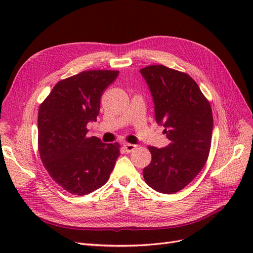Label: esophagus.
Returning a JSON list of instances; mask_svg holds the SVG:
<instances>
[{"label":"esophagus","instance_id":"esophagus-1","mask_svg":"<svg viewBox=\"0 0 253 253\" xmlns=\"http://www.w3.org/2000/svg\"><path fill=\"white\" fill-rule=\"evenodd\" d=\"M124 148H125V150L127 153H131V152H133L137 148V145L136 144H132V143H125L124 144Z\"/></svg>","mask_w":253,"mask_h":253}]
</instances>
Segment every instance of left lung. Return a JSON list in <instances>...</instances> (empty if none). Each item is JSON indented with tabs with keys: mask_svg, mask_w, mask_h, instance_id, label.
I'll use <instances>...</instances> for the list:
<instances>
[{
	"mask_svg": "<svg viewBox=\"0 0 253 253\" xmlns=\"http://www.w3.org/2000/svg\"><path fill=\"white\" fill-rule=\"evenodd\" d=\"M155 104L157 124L171 140L167 148L148 147L152 160L144 181L157 192L172 194L188 186L205 167L213 129L212 109L197 83L186 73L162 64L140 70Z\"/></svg>",
	"mask_w": 253,
	"mask_h": 253,
	"instance_id": "left-lung-1",
	"label": "left lung"
}]
</instances>
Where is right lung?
Listing matches in <instances>:
<instances>
[{
	"instance_id": "right-lung-1",
	"label": "right lung",
	"mask_w": 253,
	"mask_h": 253,
	"mask_svg": "<svg viewBox=\"0 0 253 253\" xmlns=\"http://www.w3.org/2000/svg\"><path fill=\"white\" fill-rule=\"evenodd\" d=\"M118 71L81 72L59 81L40 104L38 150L53 181L73 195L94 192L108 181L120 155V144L87 137L96 121L103 90Z\"/></svg>"
}]
</instances>
